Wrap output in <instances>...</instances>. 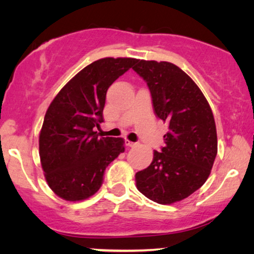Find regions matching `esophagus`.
Returning <instances> with one entry per match:
<instances>
[{"label":"esophagus","instance_id":"34e87169","mask_svg":"<svg viewBox=\"0 0 254 254\" xmlns=\"http://www.w3.org/2000/svg\"><path fill=\"white\" fill-rule=\"evenodd\" d=\"M126 144L128 145V147L133 148V147H136V145H137L138 143H137V142H131V141H128V140H126Z\"/></svg>","mask_w":254,"mask_h":254}]
</instances>
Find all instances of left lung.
Instances as JSON below:
<instances>
[{
	"label": "left lung",
	"mask_w": 254,
	"mask_h": 254,
	"mask_svg": "<svg viewBox=\"0 0 254 254\" xmlns=\"http://www.w3.org/2000/svg\"><path fill=\"white\" fill-rule=\"evenodd\" d=\"M133 67L147 83L156 117L169 125L164 147L147 169L135 175L140 192L171 204L206 183L217 155L213 112L192 78L170 62L138 60Z\"/></svg>",
	"instance_id": "left-lung-1"
}]
</instances>
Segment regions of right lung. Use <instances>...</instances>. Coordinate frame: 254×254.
Segmentation results:
<instances>
[{"mask_svg":"<svg viewBox=\"0 0 254 254\" xmlns=\"http://www.w3.org/2000/svg\"><path fill=\"white\" fill-rule=\"evenodd\" d=\"M138 60L105 58L76 74L48 107L39 136V155L48 186L67 201L93 195L107 165L125 151L121 137H99L107 89Z\"/></svg>","mask_w":254,"mask_h":254,"instance_id":"add662e5","label":"right lung"}]
</instances>
